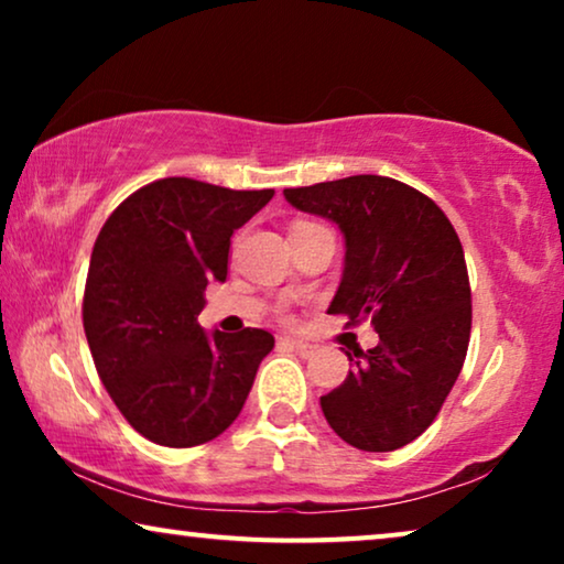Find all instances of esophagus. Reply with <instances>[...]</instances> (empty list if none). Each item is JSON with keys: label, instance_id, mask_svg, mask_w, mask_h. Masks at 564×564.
<instances>
[{"label": "esophagus", "instance_id": "34e87169", "mask_svg": "<svg viewBox=\"0 0 564 564\" xmlns=\"http://www.w3.org/2000/svg\"><path fill=\"white\" fill-rule=\"evenodd\" d=\"M282 344H288L290 349H295L300 357H311V354L315 351V346L313 344H307V341H300V338H282Z\"/></svg>", "mask_w": 564, "mask_h": 564}]
</instances>
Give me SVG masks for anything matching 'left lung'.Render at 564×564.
I'll use <instances>...</instances> for the list:
<instances>
[{
    "label": "left lung",
    "instance_id": "8db88e82",
    "mask_svg": "<svg viewBox=\"0 0 564 564\" xmlns=\"http://www.w3.org/2000/svg\"><path fill=\"white\" fill-rule=\"evenodd\" d=\"M303 213L341 228L344 276L328 313L372 318L380 344L346 354V380L321 398L330 429L365 452L411 444L462 372L473 292L459 236L434 199L390 176L359 174L284 189Z\"/></svg>",
    "mask_w": 564,
    "mask_h": 564
}]
</instances>
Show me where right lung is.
Segmentation results:
<instances>
[{
  "instance_id": "right-lung-1",
  "label": "right lung",
  "mask_w": 564,
  "mask_h": 564,
  "mask_svg": "<svg viewBox=\"0 0 564 564\" xmlns=\"http://www.w3.org/2000/svg\"><path fill=\"white\" fill-rule=\"evenodd\" d=\"M274 189L169 176L133 192L99 230L84 288V334L112 403L153 444L187 449L238 419L274 336L205 334L207 282H226L230 236Z\"/></svg>"
}]
</instances>
